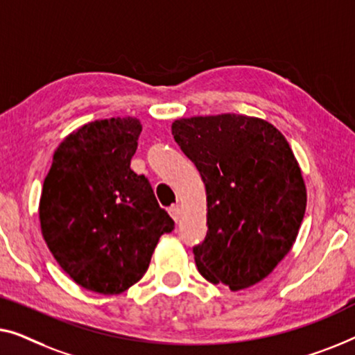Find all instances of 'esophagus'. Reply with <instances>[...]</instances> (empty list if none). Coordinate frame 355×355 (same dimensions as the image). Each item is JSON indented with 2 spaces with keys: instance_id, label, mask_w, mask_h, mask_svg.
<instances>
[{
  "instance_id": "1",
  "label": "esophagus",
  "mask_w": 355,
  "mask_h": 355,
  "mask_svg": "<svg viewBox=\"0 0 355 355\" xmlns=\"http://www.w3.org/2000/svg\"><path fill=\"white\" fill-rule=\"evenodd\" d=\"M168 214H171V217L173 218V220L178 222L180 220V206H177V204H173V206L168 207Z\"/></svg>"
}]
</instances>
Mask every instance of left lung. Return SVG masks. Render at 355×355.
Returning a JSON list of instances; mask_svg holds the SVG:
<instances>
[{
	"label": "left lung",
	"instance_id": "obj_1",
	"mask_svg": "<svg viewBox=\"0 0 355 355\" xmlns=\"http://www.w3.org/2000/svg\"><path fill=\"white\" fill-rule=\"evenodd\" d=\"M172 135L206 184L207 234L193 248L199 273L232 291L262 282L291 251L306 214L286 138L238 114L180 119Z\"/></svg>",
	"mask_w": 355,
	"mask_h": 355
}]
</instances>
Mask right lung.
I'll return each instance as SVG.
<instances>
[{"instance_id": "obj_1", "label": "right lung", "mask_w": 355, "mask_h": 355, "mask_svg": "<svg viewBox=\"0 0 355 355\" xmlns=\"http://www.w3.org/2000/svg\"><path fill=\"white\" fill-rule=\"evenodd\" d=\"M139 133L135 117L89 122L59 144L44 178L43 238L89 291H125L146 273L159 238L175 228L149 180L130 168Z\"/></svg>"}]
</instances>
